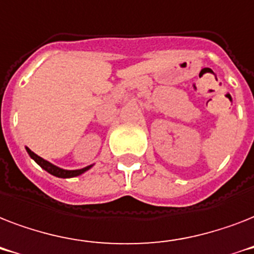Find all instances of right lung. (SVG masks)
I'll return each mask as SVG.
<instances>
[{
	"mask_svg": "<svg viewBox=\"0 0 254 254\" xmlns=\"http://www.w3.org/2000/svg\"><path fill=\"white\" fill-rule=\"evenodd\" d=\"M27 153L30 154V157L35 161V162L39 165V166L42 167V169H45L47 173L53 174V175H55V177L58 178H72V177H77V175H80V174H83L84 171H87L88 169L91 166L88 167H84V169H80V170H63V169H59V167L54 166L53 163L47 162V161H45L43 158H41L39 155H37L34 151H31L30 149H27Z\"/></svg>",
	"mask_w": 254,
	"mask_h": 254,
	"instance_id": "obj_1",
	"label": "right lung"
}]
</instances>
